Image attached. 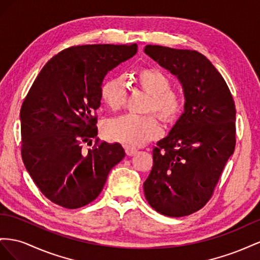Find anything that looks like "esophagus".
Returning a JSON list of instances; mask_svg holds the SVG:
<instances>
[{"instance_id":"obj_1","label":"esophagus","mask_w":260,"mask_h":260,"mask_svg":"<svg viewBox=\"0 0 260 260\" xmlns=\"http://www.w3.org/2000/svg\"><path fill=\"white\" fill-rule=\"evenodd\" d=\"M125 152L127 155H133L137 152V150L135 149V148H133L131 146H125Z\"/></svg>"}]
</instances>
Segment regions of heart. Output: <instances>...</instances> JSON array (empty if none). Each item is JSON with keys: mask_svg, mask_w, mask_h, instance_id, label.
Returning <instances> with one entry per match:
<instances>
[{"mask_svg": "<svg viewBox=\"0 0 260 260\" xmlns=\"http://www.w3.org/2000/svg\"><path fill=\"white\" fill-rule=\"evenodd\" d=\"M136 85L151 95L148 112H155L163 122H174L184 108L183 95L172 89V80L158 69L144 68L135 74ZM101 101L112 111H117L127 99V87L121 76L106 80L100 88ZM103 137L110 142L140 146L158 138L160 124L155 115L125 114L108 120L102 128Z\"/></svg>", "mask_w": 260, "mask_h": 260, "instance_id": "1", "label": "heart"}]
</instances>
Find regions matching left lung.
Wrapping results in <instances>:
<instances>
[{
  "label": "left lung",
  "mask_w": 260,
  "mask_h": 260,
  "mask_svg": "<svg viewBox=\"0 0 260 260\" xmlns=\"http://www.w3.org/2000/svg\"><path fill=\"white\" fill-rule=\"evenodd\" d=\"M145 53L177 76L184 113L152 150L144 183L148 204L168 217L202 209L235 149V103L223 77L202 53L148 44Z\"/></svg>",
  "instance_id": "8db88e82"
}]
</instances>
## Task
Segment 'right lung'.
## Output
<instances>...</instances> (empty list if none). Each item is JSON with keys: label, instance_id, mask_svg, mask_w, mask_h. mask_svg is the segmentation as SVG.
<instances>
[{"label": "right lung", "instance_id": "add662e5", "mask_svg": "<svg viewBox=\"0 0 260 260\" xmlns=\"http://www.w3.org/2000/svg\"><path fill=\"white\" fill-rule=\"evenodd\" d=\"M136 52V43L70 47L43 66L28 91L20 109L21 158L53 204L66 209L90 204L125 157L121 144L97 138V110L108 72ZM92 139L93 149L83 152Z\"/></svg>", "mask_w": 260, "mask_h": 260}]
</instances>
